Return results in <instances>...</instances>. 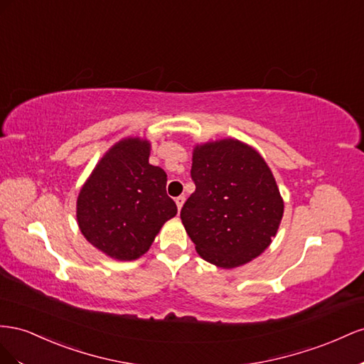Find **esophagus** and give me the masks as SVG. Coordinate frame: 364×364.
<instances>
[{
    "label": "esophagus",
    "mask_w": 364,
    "mask_h": 364,
    "mask_svg": "<svg viewBox=\"0 0 364 364\" xmlns=\"http://www.w3.org/2000/svg\"><path fill=\"white\" fill-rule=\"evenodd\" d=\"M184 201H186L184 196H176V198H175V203H176V207H178V210H181Z\"/></svg>",
    "instance_id": "1"
}]
</instances>
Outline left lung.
Instances as JSON below:
<instances>
[{"instance_id": "8db88e82", "label": "left lung", "mask_w": 364, "mask_h": 364, "mask_svg": "<svg viewBox=\"0 0 364 364\" xmlns=\"http://www.w3.org/2000/svg\"><path fill=\"white\" fill-rule=\"evenodd\" d=\"M191 176L195 192L183 205L181 221L204 261L235 268L272 244L284 200L256 149L235 139L196 144Z\"/></svg>"}]
</instances>
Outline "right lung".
<instances>
[{"mask_svg":"<svg viewBox=\"0 0 364 364\" xmlns=\"http://www.w3.org/2000/svg\"><path fill=\"white\" fill-rule=\"evenodd\" d=\"M149 151L148 140H120L103 155L77 196L82 235L117 261L143 256L163 224L176 215L166 193L168 175L149 164Z\"/></svg>","mask_w":364,"mask_h":364,"instance_id":"right-lung-1","label":"right lung"}]
</instances>
